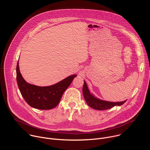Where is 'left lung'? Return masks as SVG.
<instances>
[{
    "instance_id": "8db88e82",
    "label": "left lung",
    "mask_w": 150,
    "mask_h": 150,
    "mask_svg": "<svg viewBox=\"0 0 150 150\" xmlns=\"http://www.w3.org/2000/svg\"><path fill=\"white\" fill-rule=\"evenodd\" d=\"M82 93L85 101L90 108L98 110L109 109L113 108L115 105H121L127 101L126 100L123 101L111 102L100 100L96 97L93 94L90 93L85 80L82 88Z\"/></svg>"
}]
</instances>
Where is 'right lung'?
I'll return each instance as SVG.
<instances>
[{
  "instance_id": "add662e5",
  "label": "right lung",
  "mask_w": 150,
  "mask_h": 150,
  "mask_svg": "<svg viewBox=\"0 0 150 150\" xmlns=\"http://www.w3.org/2000/svg\"><path fill=\"white\" fill-rule=\"evenodd\" d=\"M76 76L72 75L54 85L40 87L27 82L20 72L18 61L16 65V81L21 95L32 108L40 110L54 108Z\"/></svg>"
}]
</instances>
